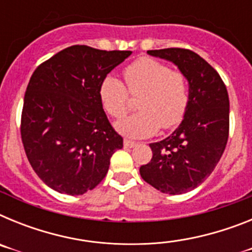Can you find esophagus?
I'll list each match as a JSON object with an SVG mask.
<instances>
[{
    "mask_svg": "<svg viewBox=\"0 0 252 252\" xmlns=\"http://www.w3.org/2000/svg\"><path fill=\"white\" fill-rule=\"evenodd\" d=\"M124 145H125V148L132 149V148H135V146H136L137 144L135 141H131V140H125Z\"/></svg>",
    "mask_w": 252,
    "mask_h": 252,
    "instance_id": "esophagus-1",
    "label": "esophagus"
}]
</instances>
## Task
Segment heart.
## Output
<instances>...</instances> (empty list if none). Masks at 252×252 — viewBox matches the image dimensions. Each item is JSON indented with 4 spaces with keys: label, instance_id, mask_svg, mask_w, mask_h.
<instances>
[{
    "label": "heart",
    "instance_id": "obj_1",
    "mask_svg": "<svg viewBox=\"0 0 252 252\" xmlns=\"http://www.w3.org/2000/svg\"><path fill=\"white\" fill-rule=\"evenodd\" d=\"M124 82L108 75L99 87L102 106L112 117H121L127 110L128 92L140 95L139 112L116 122L121 135L144 139L157 133L161 126L169 130L182 122L188 108L189 92L187 79L180 72L150 58H141L125 69Z\"/></svg>",
    "mask_w": 252,
    "mask_h": 252
}]
</instances>
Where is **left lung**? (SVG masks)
I'll return each mask as SVG.
<instances>
[{
	"instance_id": "obj_1",
	"label": "left lung",
	"mask_w": 252,
	"mask_h": 252,
	"mask_svg": "<svg viewBox=\"0 0 252 252\" xmlns=\"http://www.w3.org/2000/svg\"><path fill=\"white\" fill-rule=\"evenodd\" d=\"M148 54L178 66L188 82L189 102L174 132L150 144L153 159L140 168V175L161 193L183 194L203 183L223 154L230 126L228 93L220 74L194 51L170 48Z\"/></svg>"
}]
</instances>
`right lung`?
I'll list each match as a JSON object with an SVG mask.
<instances>
[{
  "instance_id": "add662e5",
  "label": "right lung",
  "mask_w": 252,
  "mask_h": 252,
  "mask_svg": "<svg viewBox=\"0 0 252 252\" xmlns=\"http://www.w3.org/2000/svg\"><path fill=\"white\" fill-rule=\"evenodd\" d=\"M131 51L73 45L39 65L26 88L21 139L49 188L81 195L98 186L124 146L103 111L99 87Z\"/></svg>"
}]
</instances>
